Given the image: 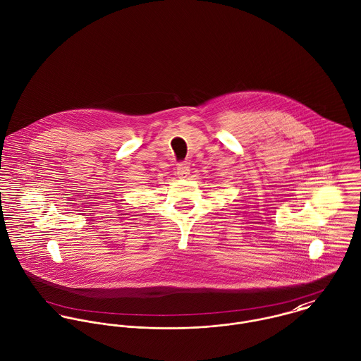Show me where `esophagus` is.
<instances>
[{
	"label": "esophagus",
	"instance_id": "1",
	"mask_svg": "<svg viewBox=\"0 0 361 361\" xmlns=\"http://www.w3.org/2000/svg\"><path fill=\"white\" fill-rule=\"evenodd\" d=\"M190 173V168H189V164L188 162H180L176 166V175L179 178H188Z\"/></svg>",
	"mask_w": 361,
	"mask_h": 361
}]
</instances>
